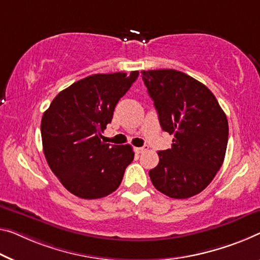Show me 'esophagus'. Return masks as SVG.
Listing matches in <instances>:
<instances>
[{
    "label": "esophagus",
    "instance_id": "1",
    "mask_svg": "<svg viewBox=\"0 0 260 260\" xmlns=\"http://www.w3.org/2000/svg\"><path fill=\"white\" fill-rule=\"evenodd\" d=\"M147 149H149V146H142V147H135V152L136 153H142V152H144V151H145V150H147Z\"/></svg>",
    "mask_w": 260,
    "mask_h": 260
}]
</instances>
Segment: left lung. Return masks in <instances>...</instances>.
Returning a JSON list of instances; mask_svg holds the SVG:
<instances>
[{"label":"left lung","mask_w":260,"mask_h":260,"mask_svg":"<svg viewBox=\"0 0 260 260\" xmlns=\"http://www.w3.org/2000/svg\"><path fill=\"white\" fill-rule=\"evenodd\" d=\"M161 129L173 135L149 172L153 186L172 199H187L209 185L225 157L229 126L215 95L175 70L142 71Z\"/></svg>","instance_id":"obj_1"}]
</instances>
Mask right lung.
Here are the masks:
<instances>
[{"instance_id":"right-lung-1","label":"right lung","mask_w":260,"mask_h":260,"mask_svg":"<svg viewBox=\"0 0 260 260\" xmlns=\"http://www.w3.org/2000/svg\"><path fill=\"white\" fill-rule=\"evenodd\" d=\"M138 71L94 74L53 99L41 131L46 161L59 181L81 199H100L118 188L135 153L129 144L101 142L115 107L138 78Z\"/></svg>"}]
</instances>
